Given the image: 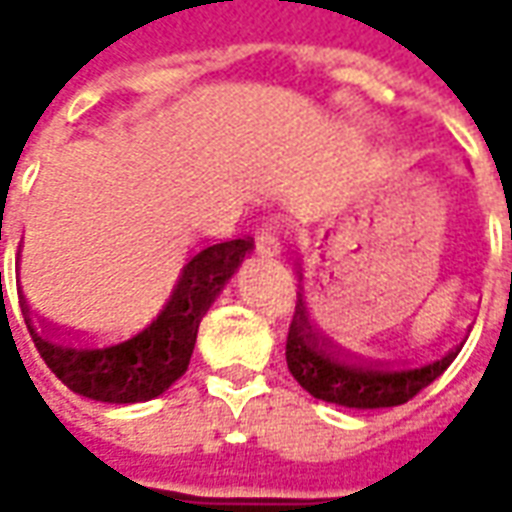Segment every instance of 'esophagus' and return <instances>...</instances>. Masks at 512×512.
Returning <instances> with one entry per match:
<instances>
[{
    "mask_svg": "<svg viewBox=\"0 0 512 512\" xmlns=\"http://www.w3.org/2000/svg\"><path fill=\"white\" fill-rule=\"evenodd\" d=\"M255 246H257V252H260V255H266V257L279 255L277 230H274L271 224H260V227H257V233H255Z\"/></svg>",
    "mask_w": 512,
    "mask_h": 512,
    "instance_id": "obj_1",
    "label": "esophagus"
}]
</instances>
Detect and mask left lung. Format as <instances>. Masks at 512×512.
I'll use <instances>...</instances> for the list:
<instances>
[{
  "label": "left lung",
  "instance_id": "left-lung-1",
  "mask_svg": "<svg viewBox=\"0 0 512 512\" xmlns=\"http://www.w3.org/2000/svg\"><path fill=\"white\" fill-rule=\"evenodd\" d=\"M458 351L461 345L419 365L343 354L312 329L301 307L293 312L285 343L290 376L312 397L345 408H392L408 403L452 365Z\"/></svg>",
  "mask_w": 512,
  "mask_h": 512
}]
</instances>
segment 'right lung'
I'll return each instance as SVG.
<instances>
[{
	"instance_id": "1",
	"label": "right lung",
	"mask_w": 512,
	"mask_h": 512,
	"mask_svg": "<svg viewBox=\"0 0 512 512\" xmlns=\"http://www.w3.org/2000/svg\"><path fill=\"white\" fill-rule=\"evenodd\" d=\"M252 246L249 238L205 246L183 266L158 312L120 337L62 334L27 315L29 337L51 373L76 395L117 406L153 400L186 373L202 315ZM21 312H29L27 301Z\"/></svg>"
}]
</instances>
